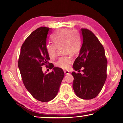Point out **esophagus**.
<instances>
[{"instance_id": "obj_1", "label": "esophagus", "mask_w": 123, "mask_h": 123, "mask_svg": "<svg viewBox=\"0 0 123 123\" xmlns=\"http://www.w3.org/2000/svg\"><path fill=\"white\" fill-rule=\"evenodd\" d=\"M64 73L66 74V75H67V74H70V71L67 70H65L64 71Z\"/></svg>"}]
</instances>
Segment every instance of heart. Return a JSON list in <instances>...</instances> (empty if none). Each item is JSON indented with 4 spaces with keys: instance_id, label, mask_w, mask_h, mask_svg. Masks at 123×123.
<instances>
[{
    "instance_id": "heart-1",
    "label": "heart",
    "mask_w": 123,
    "mask_h": 123,
    "mask_svg": "<svg viewBox=\"0 0 123 123\" xmlns=\"http://www.w3.org/2000/svg\"><path fill=\"white\" fill-rule=\"evenodd\" d=\"M53 43H48L46 49L48 56L51 58H54L57 54V48L62 47L64 53L76 54L80 50L82 41L80 34L73 30L62 29L55 32L52 36ZM71 59L67 55L59 58L55 62V65L63 69L69 68Z\"/></svg>"
}]
</instances>
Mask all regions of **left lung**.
Returning a JSON list of instances; mask_svg holds the SVG:
<instances>
[{
  "label": "left lung",
  "instance_id": "1",
  "mask_svg": "<svg viewBox=\"0 0 123 123\" xmlns=\"http://www.w3.org/2000/svg\"><path fill=\"white\" fill-rule=\"evenodd\" d=\"M81 33L83 44L73 68L77 71L84 67V74L72 72V86L78 97L91 99L99 93L105 83L107 60L104 48L94 33L85 28L81 29Z\"/></svg>",
  "mask_w": 123,
  "mask_h": 123
}]
</instances>
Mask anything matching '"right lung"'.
<instances>
[{
	"label": "right lung",
	"mask_w": 123,
	"mask_h": 123,
	"mask_svg": "<svg viewBox=\"0 0 123 123\" xmlns=\"http://www.w3.org/2000/svg\"><path fill=\"white\" fill-rule=\"evenodd\" d=\"M51 28L40 27L33 31L21 47L18 64L23 83L36 99L43 102L52 100L56 96L64 77L62 69L54 67L46 49L48 35ZM49 66L54 70L43 73L41 67Z\"/></svg>",
	"instance_id": "obj_1"
}]
</instances>
